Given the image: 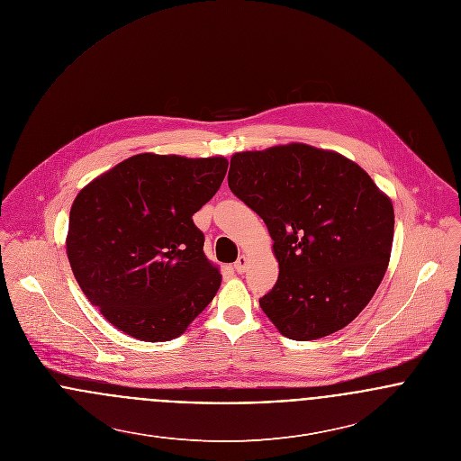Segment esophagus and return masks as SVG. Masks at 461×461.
I'll return each instance as SVG.
<instances>
[{
	"instance_id": "1",
	"label": "esophagus",
	"mask_w": 461,
	"mask_h": 461,
	"mask_svg": "<svg viewBox=\"0 0 461 461\" xmlns=\"http://www.w3.org/2000/svg\"><path fill=\"white\" fill-rule=\"evenodd\" d=\"M247 266H249V258L247 256H240V259L234 263V269L238 273H245L247 271Z\"/></svg>"
}]
</instances>
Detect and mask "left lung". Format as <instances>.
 Segmentation results:
<instances>
[{
  "mask_svg": "<svg viewBox=\"0 0 461 461\" xmlns=\"http://www.w3.org/2000/svg\"><path fill=\"white\" fill-rule=\"evenodd\" d=\"M229 188L273 240L278 280L259 300L271 323L294 340L349 325L391 259V198L357 163L305 143L234 154Z\"/></svg>",
  "mask_w": 461,
  "mask_h": 461,
  "instance_id": "left-lung-1",
  "label": "left lung"
}]
</instances>
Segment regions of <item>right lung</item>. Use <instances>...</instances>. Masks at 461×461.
Masks as SVG:
<instances>
[{"instance_id": "add662e5", "label": "right lung", "mask_w": 461, "mask_h": 461, "mask_svg": "<svg viewBox=\"0 0 461 461\" xmlns=\"http://www.w3.org/2000/svg\"><path fill=\"white\" fill-rule=\"evenodd\" d=\"M225 158L136 154L85 186L68 214L67 258L101 314L147 342L179 337L221 275L194 214L227 174Z\"/></svg>"}]
</instances>
